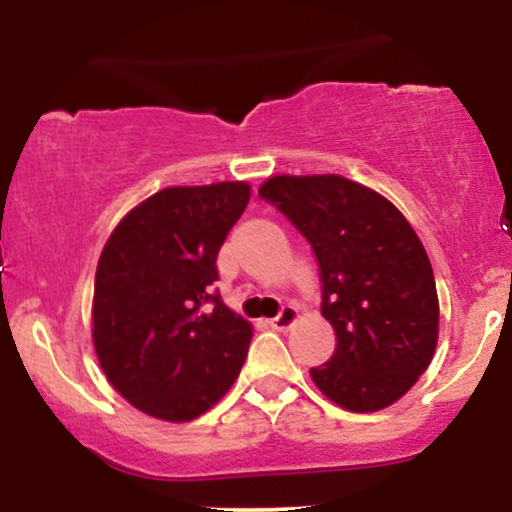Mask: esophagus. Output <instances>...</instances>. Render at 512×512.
Listing matches in <instances>:
<instances>
[{"label": "esophagus", "mask_w": 512, "mask_h": 512, "mask_svg": "<svg viewBox=\"0 0 512 512\" xmlns=\"http://www.w3.org/2000/svg\"><path fill=\"white\" fill-rule=\"evenodd\" d=\"M296 320H298V310L293 308V305H284V308L279 310V315L269 320V325H272L274 330H289Z\"/></svg>", "instance_id": "obj_1"}]
</instances>
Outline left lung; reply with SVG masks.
Returning <instances> with one entry per match:
<instances>
[{
	"instance_id": "1",
	"label": "left lung",
	"mask_w": 512,
	"mask_h": 512,
	"mask_svg": "<svg viewBox=\"0 0 512 512\" xmlns=\"http://www.w3.org/2000/svg\"><path fill=\"white\" fill-rule=\"evenodd\" d=\"M260 197L296 226L320 267L337 349L310 368L313 383L358 414L390 407L438 342L436 279L419 236L395 204L342 175H276Z\"/></svg>"
}]
</instances>
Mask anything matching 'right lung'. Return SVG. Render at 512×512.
<instances>
[{
  "label": "right lung",
  "instance_id": "right-lung-1",
  "mask_svg": "<svg viewBox=\"0 0 512 512\" xmlns=\"http://www.w3.org/2000/svg\"><path fill=\"white\" fill-rule=\"evenodd\" d=\"M248 182L166 187L117 223L96 269L93 346L110 385L163 421H192L236 383L250 322L211 286Z\"/></svg>",
  "mask_w": 512,
  "mask_h": 512
}]
</instances>
